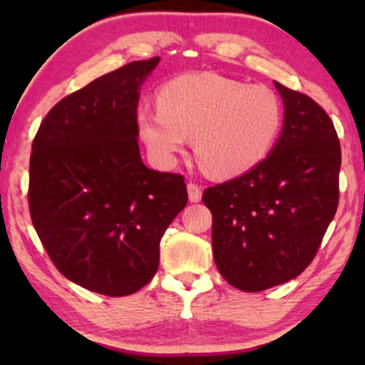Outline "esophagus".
<instances>
[{
    "mask_svg": "<svg viewBox=\"0 0 365 365\" xmlns=\"http://www.w3.org/2000/svg\"><path fill=\"white\" fill-rule=\"evenodd\" d=\"M187 194H189V201L191 202H199L202 196V187L196 182H189L187 184Z\"/></svg>",
    "mask_w": 365,
    "mask_h": 365,
    "instance_id": "obj_1",
    "label": "esophagus"
}]
</instances>
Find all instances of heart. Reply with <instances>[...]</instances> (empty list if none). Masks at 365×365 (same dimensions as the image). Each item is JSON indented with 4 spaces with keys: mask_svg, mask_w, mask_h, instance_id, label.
<instances>
[{
    "mask_svg": "<svg viewBox=\"0 0 365 365\" xmlns=\"http://www.w3.org/2000/svg\"><path fill=\"white\" fill-rule=\"evenodd\" d=\"M158 108H139L143 141L159 164L171 166L194 138L209 174L232 178L267 156L282 126V104L271 88L212 73L186 74L164 84Z\"/></svg>",
    "mask_w": 365,
    "mask_h": 365,
    "instance_id": "b5f03b06",
    "label": "heart"
}]
</instances>
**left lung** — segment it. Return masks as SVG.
<instances>
[{
  "label": "left lung",
  "instance_id": "left-lung-1",
  "mask_svg": "<svg viewBox=\"0 0 365 365\" xmlns=\"http://www.w3.org/2000/svg\"><path fill=\"white\" fill-rule=\"evenodd\" d=\"M274 86L286 111L271 154L202 194L216 266L246 292L297 277L316 257L339 204L341 143L331 118L307 94Z\"/></svg>",
  "mask_w": 365,
  "mask_h": 365
}]
</instances>
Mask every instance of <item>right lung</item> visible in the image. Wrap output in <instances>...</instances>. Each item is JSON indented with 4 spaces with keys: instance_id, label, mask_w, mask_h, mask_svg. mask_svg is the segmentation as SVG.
Instances as JSON below:
<instances>
[{
    "instance_id": "obj_1",
    "label": "right lung",
    "mask_w": 365,
    "mask_h": 365,
    "mask_svg": "<svg viewBox=\"0 0 365 365\" xmlns=\"http://www.w3.org/2000/svg\"><path fill=\"white\" fill-rule=\"evenodd\" d=\"M159 56L133 61L54 104L33 139V226L64 277L121 297L159 266V242L187 204L181 174L141 161L139 86Z\"/></svg>"
}]
</instances>
